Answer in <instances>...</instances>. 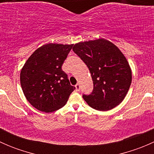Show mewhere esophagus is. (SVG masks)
Wrapping results in <instances>:
<instances>
[{"instance_id": "34e87169", "label": "esophagus", "mask_w": 154, "mask_h": 154, "mask_svg": "<svg viewBox=\"0 0 154 154\" xmlns=\"http://www.w3.org/2000/svg\"><path fill=\"white\" fill-rule=\"evenodd\" d=\"M75 88H76V91H80V84H79V83H77V84L75 86Z\"/></svg>"}]
</instances>
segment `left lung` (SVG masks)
<instances>
[{
  "instance_id": "8db88e82",
  "label": "left lung",
  "mask_w": 154,
  "mask_h": 154,
  "mask_svg": "<svg viewBox=\"0 0 154 154\" xmlns=\"http://www.w3.org/2000/svg\"><path fill=\"white\" fill-rule=\"evenodd\" d=\"M73 51L88 66L94 84L92 93L83 96L85 101L99 111L120 104L131 84L132 71L119 48L101 38L76 43Z\"/></svg>"
}]
</instances>
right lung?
<instances>
[{
    "mask_svg": "<svg viewBox=\"0 0 154 154\" xmlns=\"http://www.w3.org/2000/svg\"><path fill=\"white\" fill-rule=\"evenodd\" d=\"M73 45L48 43L35 50L21 70L24 96L38 110L52 112L62 108L75 89L62 70Z\"/></svg>",
    "mask_w": 154,
    "mask_h": 154,
    "instance_id": "right-lung-1",
    "label": "right lung"
}]
</instances>
